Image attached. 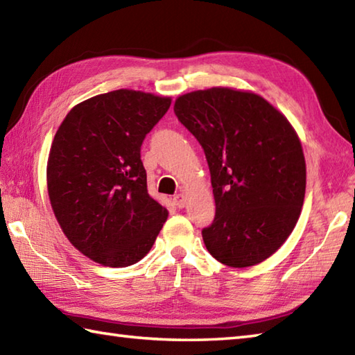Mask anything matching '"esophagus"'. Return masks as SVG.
Returning a JSON list of instances; mask_svg holds the SVG:
<instances>
[{
    "label": "esophagus",
    "mask_w": 355,
    "mask_h": 355,
    "mask_svg": "<svg viewBox=\"0 0 355 355\" xmlns=\"http://www.w3.org/2000/svg\"><path fill=\"white\" fill-rule=\"evenodd\" d=\"M173 202H175L177 207H184L186 206V197L183 193H178L173 197Z\"/></svg>",
    "instance_id": "1"
}]
</instances>
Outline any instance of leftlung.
Wrapping results in <instances>:
<instances>
[{"mask_svg":"<svg viewBox=\"0 0 355 355\" xmlns=\"http://www.w3.org/2000/svg\"><path fill=\"white\" fill-rule=\"evenodd\" d=\"M173 112L205 149L216 214L209 253L244 268L270 258L296 225L306 166L297 132L259 94L227 87L180 96Z\"/></svg>","mask_w":355,"mask_h":355,"instance_id":"8db88e82","label":"left lung"}]
</instances>
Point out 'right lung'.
<instances>
[{
	"label": "right lung",
	"instance_id": "add662e5",
	"mask_svg": "<svg viewBox=\"0 0 355 355\" xmlns=\"http://www.w3.org/2000/svg\"><path fill=\"white\" fill-rule=\"evenodd\" d=\"M171 97L116 89L78 103L53 139L50 205L64 235L89 259L128 267L154 245L168 209L148 193L140 146Z\"/></svg>",
	"mask_w": 355,
	"mask_h": 355
}]
</instances>
